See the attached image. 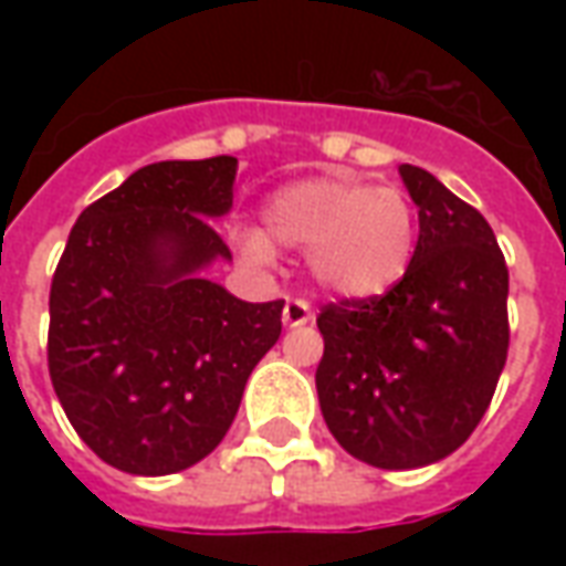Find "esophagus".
Returning <instances> with one entry per match:
<instances>
[{"label": "esophagus", "mask_w": 566, "mask_h": 566, "mask_svg": "<svg viewBox=\"0 0 566 566\" xmlns=\"http://www.w3.org/2000/svg\"><path fill=\"white\" fill-rule=\"evenodd\" d=\"M284 327H303L308 321H315V312L308 306L306 300H287V306L282 312Z\"/></svg>", "instance_id": "1"}]
</instances>
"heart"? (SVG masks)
Segmentation results:
<instances>
[{
    "instance_id": "heart-1",
    "label": "heart",
    "mask_w": 566,
    "mask_h": 566,
    "mask_svg": "<svg viewBox=\"0 0 566 566\" xmlns=\"http://www.w3.org/2000/svg\"><path fill=\"white\" fill-rule=\"evenodd\" d=\"M258 227L235 230L248 263L270 266L275 245L306 251L312 279L339 300H373L403 282L418 245V211L400 187L303 178L275 190Z\"/></svg>"
}]
</instances>
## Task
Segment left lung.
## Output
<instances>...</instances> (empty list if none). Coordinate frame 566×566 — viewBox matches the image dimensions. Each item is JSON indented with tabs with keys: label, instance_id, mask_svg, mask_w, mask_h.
Returning <instances> with one entry per match:
<instances>
[{
	"label": "left lung",
	"instance_id": "1",
	"mask_svg": "<svg viewBox=\"0 0 566 566\" xmlns=\"http://www.w3.org/2000/svg\"><path fill=\"white\" fill-rule=\"evenodd\" d=\"M418 206L403 282L321 308V416L352 458L416 470L461 449L510 352V270L488 221L418 166H400Z\"/></svg>",
	"mask_w": 566,
	"mask_h": 566
}]
</instances>
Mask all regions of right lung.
<instances>
[{"label":"right lung","mask_w":566,"mask_h":566,"mask_svg":"<svg viewBox=\"0 0 566 566\" xmlns=\"http://www.w3.org/2000/svg\"><path fill=\"white\" fill-rule=\"evenodd\" d=\"M235 157L163 160L81 211L51 282L48 369L105 463L169 475L218 449L282 336L284 300L245 303L206 279L230 248Z\"/></svg>","instance_id":"obj_1"}]
</instances>
